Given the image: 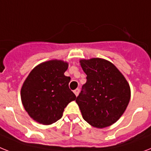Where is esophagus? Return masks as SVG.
Masks as SVG:
<instances>
[{"instance_id": "obj_1", "label": "esophagus", "mask_w": 151, "mask_h": 151, "mask_svg": "<svg viewBox=\"0 0 151 151\" xmlns=\"http://www.w3.org/2000/svg\"><path fill=\"white\" fill-rule=\"evenodd\" d=\"M79 91H80V90L78 89V88H77V89L73 91V93H74V94H75L76 96H78V95L79 94Z\"/></svg>"}]
</instances>
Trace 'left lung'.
<instances>
[{
    "label": "left lung",
    "mask_w": 151,
    "mask_h": 151,
    "mask_svg": "<svg viewBox=\"0 0 151 151\" xmlns=\"http://www.w3.org/2000/svg\"><path fill=\"white\" fill-rule=\"evenodd\" d=\"M87 74L76 102L83 118L91 126H111L124 113L130 99L129 83L112 63L101 58L81 60Z\"/></svg>",
    "instance_id": "obj_1"
}]
</instances>
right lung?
Returning a JSON list of instances; mask_svg holds the SVG:
<instances>
[{"mask_svg": "<svg viewBox=\"0 0 151 151\" xmlns=\"http://www.w3.org/2000/svg\"><path fill=\"white\" fill-rule=\"evenodd\" d=\"M67 62L52 60L41 63L30 71L21 90L23 106L29 116L44 125L63 116L67 105L76 100L69 88L70 77L64 75Z\"/></svg>", "mask_w": 151, "mask_h": 151, "instance_id": "1", "label": "right lung"}]
</instances>
